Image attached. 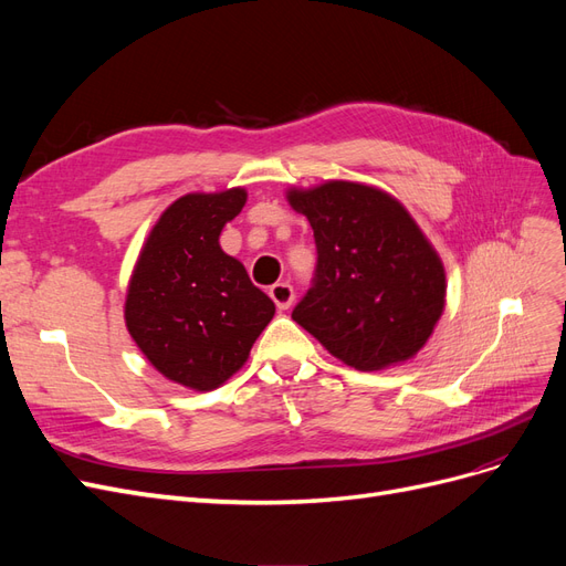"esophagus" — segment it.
<instances>
[{
    "instance_id": "esophagus-1",
    "label": "esophagus",
    "mask_w": 566,
    "mask_h": 566,
    "mask_svg": "<svg viewBox=\"0 0 566 566\" xmlns=\"http://www.w3.org/2000/svg\"><path fill=\"white\" fill-rule=\"evenodd\" d=\"M269 297L276 302L279 312H285V310H290V304H293V300H295V290H293V285L283 281V283H276L269 287Z\"/></svg>"
}]
</instances>
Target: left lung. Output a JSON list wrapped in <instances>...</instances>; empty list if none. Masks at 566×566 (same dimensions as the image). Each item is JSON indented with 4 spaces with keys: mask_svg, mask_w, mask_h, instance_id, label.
<instances>
[{
    "mask_svg": "<svg viewBox=\"0 0 566 566\" xmlns=\"http://www.w3.org/2000/svg\"><path fill=\"white\" fill-rule=\"evenodd\" d=\"M287 200L310 219L318 254L293 318L356 370L416 356L443 312L447 273L403 205L354 181L293 188Z\"/></svg>",
    "mask_w": 566,
    "mask_h": 566,
    "instance_id": "left-lung-1",
    "label": "left lung"
}]
</instances>
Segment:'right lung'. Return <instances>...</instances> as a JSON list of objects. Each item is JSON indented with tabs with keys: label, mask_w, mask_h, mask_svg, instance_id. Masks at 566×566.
Returning <instances> with one entry per match:
<instances>
[{
	"label": "right lung",
	"mask_w": 566,
	"mask_h": 566,
	"mask_svg": "<svg viewBox=\"0 0 566 566\" xmlns=\"http://www.w3.org/2000/svg\"><path fill=\"white\" fill-rule=\"evenodd\" d=\"M245 200L243 188L175 200L129 281L125 321L136 347L167 380L196 391L227 382L276 314L245 266L219 248Z\"/></svg>",
	"instance_id": "add662e5"
}]
</instances>
